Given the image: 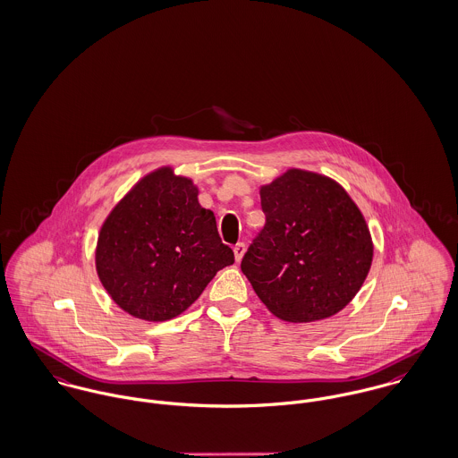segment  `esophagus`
<instances>
[{"label": "esophagus", "instance_id": "esophagus-1", "mask_svg": "<svg viewBox=\"0 0 458 458\" xmlns=\"http://www.w3.org/2000/svg\"><path fill=\"white\" fill-rule=\"evenodd\" d=\"M233 252H235V259L241 261L244 258V254H246V244L239 242L237 246L233 247Z\"/></svg>", "mask_w": 458, "mask_h": 458}]
</instances>
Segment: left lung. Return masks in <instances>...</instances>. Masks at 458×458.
Listing matches in <instances>:
<instances>
[{"label":"left lung","instance_id":"obj_1","mask_svg":"<svg viewBox=\"0 0 458 458\" xmlns=\"http://www.w3.org/2000/svg\"><path fill=\"white\" fill-rule=\"evenodd\" d=\"M267 225L242 259L265 307L285 322L344 310L366 281L373 241L366 219L333 177L287 169L261 184Z\"/></svg>","mask_w":458,"mask_h":458}]
</instances>
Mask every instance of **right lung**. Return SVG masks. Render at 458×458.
<instances>
[{
	"mask_svg": "<svg viewBox=\"0 0 458 458\" xmlns=\"http://www.w3.org/2000/svg\"><path fill=\"white\" fill-rule=\"evenodd\" d=\"M199 186L164 165L142 176L106 216L96 272L129 316L162 322L191 307L214 276L233 265Z\"/></svg>",
	"mask_w": 458,
	"mask_h": 458,
	"instance_id": "1",
	"label": "right lung"
}]
</instances>
